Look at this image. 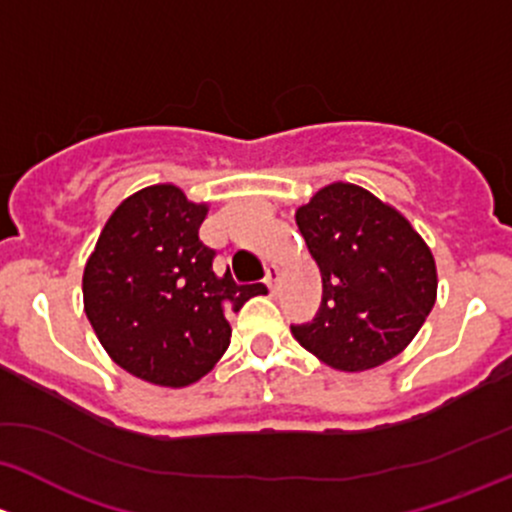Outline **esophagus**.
Returning a JSON list of instances; mask_svg holds the SVG:
<instances>
[{
    "instance_id": "34e87169",
    "label": "esophagus",
    "mask_w": 512,
    "mask_h": 512,
    "mask_svg": "<svg viewBox=\"0 0 512 512\" xmlns=\"http://www.w3.org/2000/svg\"><path fill=\"white\" fill-rule=\"evenodd\" d=\"M278 276H281V268H278V266H268V268H266V286L271 288V293L276 291Z\"/></svg>"
}]
</instances>
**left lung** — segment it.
Instances as JSON below:
<instances>
[{"instance_id":"8db88e82","label":"left lung","mask_w":512,"mask_h":512,"mask_svg":"<svg viewBox=\"0 0 512 512\" xmlns=\"http://www.w3.org/2000/svg\"><path fill=\"white\" fill-rule=\"evenodd\" d=\"M295 224L323 276L313 323L291 333L320 362L365 372L397 357L436 303V261L392 204L350 182L318 189Z\"/></svg>"}]
</instances>
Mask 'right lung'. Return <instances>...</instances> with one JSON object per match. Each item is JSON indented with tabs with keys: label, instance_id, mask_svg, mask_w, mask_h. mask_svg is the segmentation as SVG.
<instances>
[{
	"label": "right lung",
	"instance_id": "1",
	"mask_svg": "<svg viewBox=\"0 0 512 512\" xmlns=\"http://www.w3.org/2000/svg\"><path fill=\"white\" fill-rule=\"evenodd\" d=\"M207 204L175 184L130 194L105 221L83 268V308L115 365L157 387H189L214 370L231 340L226 310L263 283L214 271L199 239Z\"/></svg>",
	"mask_w": 512,
	"mask_h": 512
}]
</instances>
